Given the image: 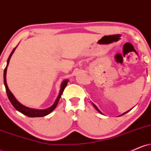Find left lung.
Masks as SVG:
<instances>
[{
  "label": "left lung",
  "mask_w": 151,
  "mask_h": 151,
  "mask_svg": "<svg viewBox=\"0 0 151 151\" xmlns=\"http://www.w3.org/2000/svg\"><path fill=\"white\" fill-rule=\"evenodd\" d=\"M93 106H94V107H95V109H96V110H97L99 112H100V113H101V111H99V109L97 108V107H96V105H94V104H93ZM129 111H130V110H129ZM129 111H126V112H125V113H124V114H122V115H124V114H126V113H127V112H129ZM122 115H121V116H122Z\"/></svg>",
  "instance_id": "left-lung-1"
}]
</instances>
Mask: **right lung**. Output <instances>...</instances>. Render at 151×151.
Wrapping results in <instances>:
<instances>
[{
    "instance_id": "obj_1",
    "label": "right lung",
    "mask_w": 151,
    "mask_h": 151,
    "mask_svg": "<svg viewBox=\"0 0 151 151\" xmlns=\"http://www.w3.org/2000/svg\"><path fill=\"white\" fill-rule=\"evenodd\" d=\"M15 48H16V47H15L14 49L13 50V51L11 52V53H10L9 58H8V61H7V66L6 67V68H5L4 73H3V79H4V84H5V86H6V92H7V95H8V99H9L10 103H11L12 105L14 106V108L16 109V110H18V111H20V113L23 114L24 115L27 116H28V117H42V116H47V114L51 113V112L54 109L56 108L57 105H58V102H59V101H60V97H61L62 93H63L64 90H65L66 86H67V82H68V80L67 79V80H65L63 81V82L62 83L61 89H60V93H59L58 98H57L56 101H55V103H54V104L52 106H50V108L44 109V110H37V109H33L27 108V107L25 106L22 105L21 104H20V102H19L18 100H17L15 98V96H13V93H12L11 91H10L9 89H8V85H7V82H6L7 67H8V64H9L10 59V58H11L13 53L14 52Z\"/></svg>"
}]
</instances>
